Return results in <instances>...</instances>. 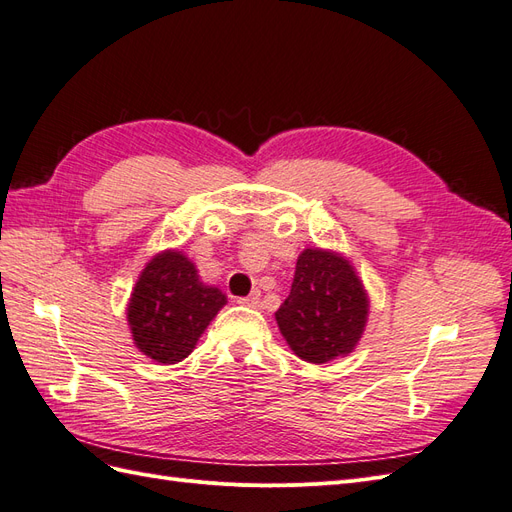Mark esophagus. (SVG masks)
Returning a JSON list of instances; mask_svg holds the SVG:
<instances>
[{"instance_id":"34e87169","label":"esophagus","mask_w":512,"mask_h":512,"mask_svg":"<svg viewBox=\"0 0 512 512\" xmlns=\"http://www.w3.org/2000/svg\"><path fill=\"white\" fill-rule=\"evenodd\" d=\"M239 303H243V305H247V307H258L260 305V290H254L250 297H243V299H239Z\"/></svg>"}]
</instances>
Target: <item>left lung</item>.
I'll use <instances>...</instances> for the list:
<instances>
[{
    "label": "left lung",
    "instance_id": "obj_1",
    "mask_svg": "<svg viewBox=\"0 0 512 512\" xmlns=\"http://www.w3.org/2000/svg\"><path fill=\"white\" fill-rule=\"evenodd\" d=\"M367 314V292L350 262L314 247L301 252L290 294L275 320L294 354L322 365L354 350Z\"/></svg>",
    "mask_w": 512,
    "mask_h": 512
}]
</instances>
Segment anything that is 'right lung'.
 <instances>
[{
	"instance_id": "add662e5",
	"label": "right lung",
	"mask_w": 512,
	"mask_h": 512,
	"mask_svg": "<svg viewBox=\"0 0 512 512\" xmlns=\"http://www.w3.org/2000/svg\"><path fill=\"white\" fill-rule=\"evenodd\" d=\"M226 305V294L200 282L194 262L177 250L153 256L132 290L128 322L136 348L149 359L183 361Z\"/></svg>"
}]
</instances>
